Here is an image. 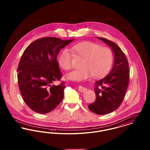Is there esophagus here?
Listing matches in <instances>:
<instances>
[{
	"mask_svg": "<svg viewBox=\"0 0 150 150\" xmlns=\"http://www.w3.org/2000/svg\"><path fill=\"white\" fill-rule=\"evenodd\" d=\"M86 88L85 87H83V86H79V91L80 92L84 93V92H86Z\"/></svg>",
	"mask_w": 150,
	"mask_h": 150,
	"instance_id": "34e87169",
	"label": "esophagus"
}]
</instances>
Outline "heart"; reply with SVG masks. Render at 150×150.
<instances>
[{"mask_svg":"<svg viewBox=\"0 0 150 150\" xmlns=\"http://www.w3.org/2000/svg\"><path fill=\"white\" fill-rule=\"evenodd\" d=\"M71 50L76 57L83 58L82 68L74 70L67 75L68 78L73 80H82L93 75L101 78L110 70L113 63V53L111 49L101 47L91 42H83L72 45ZM72 55L67 48L62 50L58 62L66 70L72 68Z\"/></svg>","mask_w":150,"mask_h":150,"instance_id":"heart-1","label":"heart"}]
</instances>
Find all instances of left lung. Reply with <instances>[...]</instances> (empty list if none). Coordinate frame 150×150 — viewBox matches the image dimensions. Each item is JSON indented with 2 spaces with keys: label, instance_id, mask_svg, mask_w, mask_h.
<instances>
[{
  "label": "left lung",
  "instance_id": "obj_1",
  "mask_svg": "<svg viewBox=\"0 0 150 150\" xmlns=\"http://www.w3.org/2000/svg\"><path fill=\"white\" fill-rule=\"evenodd\" d=\"M106 43L115 53L114 66L103 78L96 81V101L88 106L97 115L111 113L120 106L124 99L129 81L128 59L120 48L114 42L103 38H97Z\"/></svg>",
  "mask_w": 150,
  "mask_h": 150
}]
</instances>
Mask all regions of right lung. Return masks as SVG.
Wrapping results in <instances>:
<instances>
[{
    "label": "right lung",
    "instance_id": "right-lung-1",
    "mask_svg": "<svg viewBox=\"0 0 150 150\" xmlns=\"http://www.w3.org/2000/svg\"><path fill=\"white\" fill-rule=\"evenodd\" d=\"M74 39L42 38L24 50L17 68L18 83L25 103L34 112H50L63 99L64 82L58 86L53 84L62 77L57 55Z\"/></svg>",
    "mask_w": 150,
    "mask_h": 150
}]
</instances>
